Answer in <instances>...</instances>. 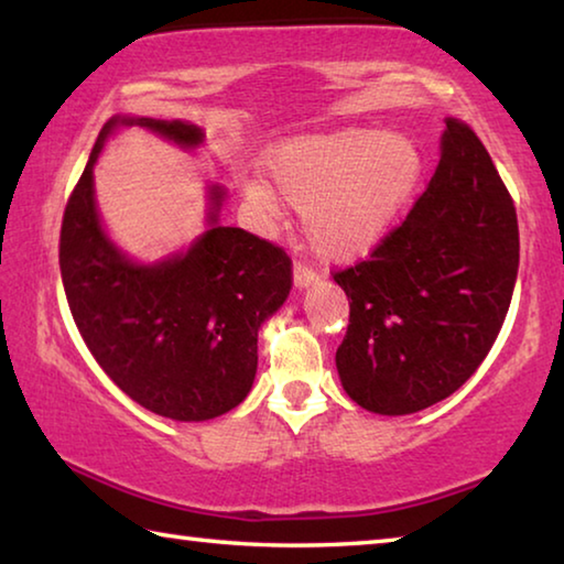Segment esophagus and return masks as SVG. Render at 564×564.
<instances>
[{
    "instance_id": "34e87169",
    "label": "esophagus",
    "mask_w": 564,
    "mask_h": 564,
    "mask_svg": "<svg viewBox=\"0 0 564 564\" xmlns=\"http://www.w3.org/2000/svg\"><path fill=\"white\" fill-rule=\"evenodd\" d=\"M316 279H318V275L313 273V271L308 269V265H303V263H295V265H293V285H295V289H299V291L308 289V285H311L313 281H316Z\"/></svg>"
}]
</instances>
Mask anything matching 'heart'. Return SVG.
Returning <instances> with one entry per match:
<instances>
[{"label": "heart", "mask_w": 564, "mask_h": 564, "mask_svg": "<svg viewBox=\"0 0 564 564\" xmlns=\"http://www.w3.org/2000/svg\"><path fill=\"white\" fill-rule=\"evenodd\" d=\"M281 196L303 214L305 238L328 261H352L383 241L423 176V154L405 133L346 127L303 133L269 156ZM248 196L275 208V191L251 181Z\"/></svg>", "instance_id": "heart-1"}]
</instances>
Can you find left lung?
Segmentation results:
<instances>
[{
	"instance_id": "obj_1",
	"label": "left lung",
	"mask_w": 564,
	"mask_h": 564,
	"mask_svg": "<svg viewBox=\"0 0 564 564\" xmlns=\"http://www.w3.org/2000/svg\"><path fill=\"white\" fill-rule=\"evenodd\" d=\"M520 265L514 204L467 123L445 119L441 161L368 261L333 275L350 299L343 390L378 415L453 395L488 356Z\"/></svg>"
}]
</instances>
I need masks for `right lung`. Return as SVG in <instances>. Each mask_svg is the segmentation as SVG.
I'll list each match as a JSON object with an SVG mask.
<instances>
[{
  "label": "right lung",
  "instance_id": "right-lung-1",
  "mask_svg": "<svg viewBox=\"0 0 564 564\" xmlns=\"http://www.w3.org/2000/svg\"><path fill=\"white\" fill-rule=\"evenodd\" d=\"M121 127H141L186 151L204 144L191 121L117 113L99 133L66 204L59 265L84 343L141 408L181 423L234 410L251 393L259 330L291 291L279 246L224 226L226 186H206V231L184 251L144 263L111 241L94 196V164Z\"/></svg>",
  "mask_w": 564,
  "mask_h": 564
}]
</instances>
